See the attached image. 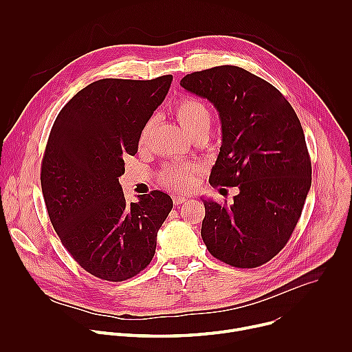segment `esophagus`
Instances as JSON below:
<instances>
[{"instance_id":"esophagus-1","label":"esophagus","mask_w":352,"mask_h":352,"mask_svg":"<svg viewBox=\"0 0 352 352\" xmlns=\"http://www.w3.org/2000/svg\"><path fill=\"white\" fill-rule=\"evenodd\" d=\"M186 200H188V197H185V196H179V195H177V196H174V197H173V202H174V205H175V206H179V205L185 204Z\"/></svg>"}]
</instances>
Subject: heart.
<instances>
[{"label": "heart", "mask_w": 352, "mask_h": 352, "mask_svg": "<svg viewBox=\"0 0 352 352\" xmlns=\"http://www.w3.org/2000/svg\"><path fill=\"white\" fill-rule=\"evenodd\" d=\"M175 117L179 125L189 133L195 136L202 131H209L212 124V116L208 106L196 97H184L175 104L174 109ZM155 120H148L139 135V144L144 146L147 143L148 135L153 129ZM196 173V167L192 164H181V163H170L164 166L160 171V179L163 185L174 190H185L190 188L193 182V177Z\"/></svg>", "instance_id": "heart-1"}]
</instances>
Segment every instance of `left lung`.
<instances>
[{
  "instance_id": "left-lung-1",
  "label": "left lung",
  "mask_w": 352,
  "mask_h": 352,
  "mask_svg": "<svg viewBox=\"0 0 352 352\" xmlns=\"http://www.w3.org/2000/svg\"><path fill=\"white\" fill-rule=\"evenodd\" d=\"M179 85L219 111L223 142L210 185L239 189L230 206L202 199L204 242L230 266H262L288 242L311 189L302 126L273 85L243 68L188 74Z\"/></svg>"
}]
</instances>
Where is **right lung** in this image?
Returning <instances> with one entry per match:
<instances>
[{"label": "right lung", "instance_id": "right-lung-1", "mask_svg": "<svg viewBox=\"0 0 352 352\" xmlns=\"http://www.w3.org/2000/svg\"><path fill=\"white\" fill-rule=\"evenodd\" d=\"M171 80H96L63 107L50 132L40 174L48 217L71 256L94 277L128 280L155 256L173 200L152 190L128 204L118 178Z\"/></svg>", "mask_w": 352, "mask_h": 352}]
</instances>
